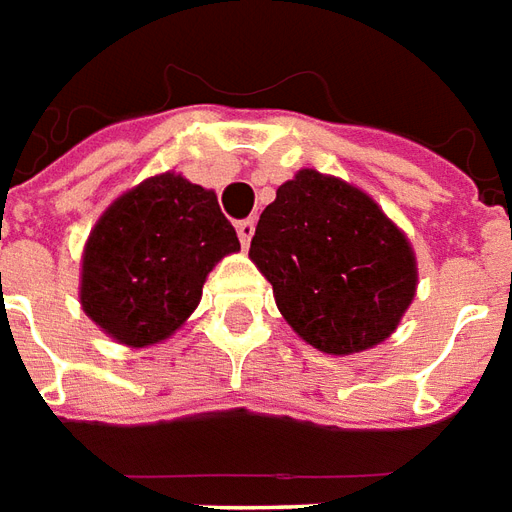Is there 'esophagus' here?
Listing matches in <instances>:
<instances>
[{
    "instance_id": "34e87169",
    "label": "esophagus",
    "mask_w": 512,
    "mask_h": 512,
    "mask_svg": "<svg viewBox=\"0 0 512 512\" xmlns=\"http://www.w3.org/2000/svg\"><path fill=\"white\" fill-rule=\"evenodd\" d=\"M253 231H256V220H253V217H245V220H239V223H237L239 242H242L245 248L250 245V237H253Z\"/></svg>"
}]
</instances>
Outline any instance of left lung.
<instances>
[{
    "label": "left lung",
    "mask_w": 512,
    "mask_h": 512,
    "mask_svg": "<svg viewBox=\"0 0 512 512\" xmlns=\"http://www.w3.org/2000/svg\"><path fill=\"white\" fill-rule=\"evenodd\" d=\"M286 322L322 353L383 342L416 292L413 250L380 206L333 176L300 170L250 239Z\"/></svg>",
    "instance_id": "left-lung-1"
}]
</instances>
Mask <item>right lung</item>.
<instances>
[{
    "instance_id": "1",
    "label": "right lung",
    "mask_w": 512,
    "mask_h": 512,
    "mask_svg": "<svg viewBox=\"0 0 512 512\" xmlns=\"http://www.w3.org/2000/svg\"><path fill=\"white\" fill-rule=\"evenodd\" d=\"M239 250L215 192L162 173L121 195L90 231L79 300L118 342L146 347L190 317L209 270Z\"/></svg>"
}]
</instances>
